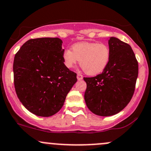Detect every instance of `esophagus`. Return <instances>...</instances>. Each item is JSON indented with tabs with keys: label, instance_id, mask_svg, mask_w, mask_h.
I'll use <instances>...</instances> for the list:
<instances>
[{
	"label": "esophagus",
	"instance_id": "obj_1",
	"mask_svg": "<svg viewBox=\"0 0 151 151\" xmlns=\"http://www.w3.org/2000/svg\"><path fill=\"white\" fill-rule=\"evenodd\" d=\"M77 80H78L79 81L82 80V79H83V76H82V74H77Z\"/></svg>",
	"mask_w": 151,
	"mask_h": 151
}]
</instances>
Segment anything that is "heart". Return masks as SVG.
Returning a JSON list of instances; mask_svg holds the SVG:
<instances>
[{
  "instance_id": "heart-1",
  "label": "heart",
  "mask_w": 151,
  "mask_h": 151,
  "mask_svg": "<svg viewBox=\"0 0 151 151\" xmlns=\"http://www.w3.org/2000/svg\"><path fill=\"white\" fill-rule=\"evenodd\" d=\"M71 49L63 53V63L71 69L80 60V63L85 73L96 75L106 69L110 60V49L104 43L80 42L74 44Z\"/></svg>"
}]
</instances>
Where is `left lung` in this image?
I'll return each instance as SVG.
<instances>
[{
    "label": "left lung",
    "instance_id": "1",
    "mask_svg": "<svg viewBox=\"0 0 151 151\" xmlns=\"http://www.w3.org/2000/svg\"><path fill=\"white\" fill-rule=\"evenodd\" d=\"M110 60L101 74L84 77L85 101L93 114L109 116L119 113L132 98L138 63L131 46L116 37L109 40Z\"/></svg>",
    "mask_w": 151,
    "mask_h": 151
}]
</instances>
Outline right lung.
<instances>
[{"label": "right lung", "mask_w": 151, "mask_h": 151, "mask_svg": "<svg viewBox=\"0 0 151 151\" xmlns=\"http://www.w3.org/2000/svg\"><path fill=\"white\" fill-rule=\"evenodd\" d=\"M62 43L58 37L31 39L14 57L16 93L23 106L39 116L59 111L77 81V74L63 63Z\"/></svg>", "instance_id": "obj_1"}]
</instances>
